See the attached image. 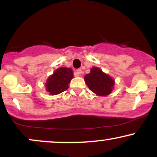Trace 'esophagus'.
<instances>
[{"label":"esophagus","mask_w":157,"mask_h":157,"mask_svg":"<svg viewBox=\"0 0 157 157\" xmlns=\"http://www.w3.org/2000/svg\"><path fill=\"white\" fill-rule=\"evenodd\" d=\"M76 74L77 76H80V75L82 74V69H80V68H78V69L76 71Z\"/></svg>","instance_id":"obj_1"}]
</instances>
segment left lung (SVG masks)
Wrapping results in <instances>:
<instances>
[{"instance_id": "1", "label": "left lung", "mask_w": 157, "mask_h": 157, "mask_svg": "<svg viewBox=\"0 0 157 157\" xmlns=\"http://www.w3.org/2000/svg\"><path fill=\"white\" fill-rule=\"evenodd\" d=\"M84 80L89 89L99 97L108 96L114 88V80L98 67L91 68L90 73L85 76Z\"/></svg>"}]
</instances>
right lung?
I'll list each match as a JSON object with an SVG mask.
<instances>
[{"instance_id":"obj_1","label":"right lung","mask_w":157,"mask_h":157,"mask_svg":"<svg viewBox=\"0 0 157 157\" xmlns=\"http://www.w3.org/2000/svg\"><path fill=\"white\" fill-rule=\"evenodd\" d=\"M71 68L61 67L50 75L45 84L46 90L50 95H57L68 89V84L73 78Z\"/></svg>"}]
</instances>
